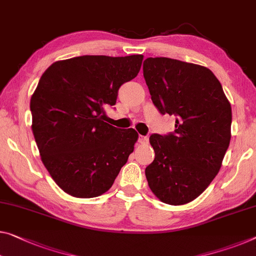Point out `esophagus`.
Returning <instances> with one entry per match:
<instances>
[{"label":"esophagus","instance_id":"1","mask_svg":"<svg viewBox=\"0 0 256 256\" xmlns=\"http://www.w3.org/2000/svg\"><path fill=\"white\" fill-rule=\"evenodd\" d=\"M138 142H140V144H146L148 143V136H140L138 137Z\"/></svg>","mask_w":256,"mask_h":256}]
</instances>
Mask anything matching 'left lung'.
I'll use <instances>...</instances> for the list:
<instances>
[{"label": "left lung", "instance_id": "obj_1", "mask_svg": "<svg viewBox=\"0 0 256 256\" xmlns=\"http://www.w3.org/2000/svg\"><path fill=\"white\" fill-rule=\"evenodd\" d=\"M143 76L161 114L175 116V130L152 134L156 158L145 168L161 202L184 205L210 186L231 138V105L210 70L166 57L146 58Z\"/></svg>", "mask_w": 256, "mask_h": 256}]
</instances>
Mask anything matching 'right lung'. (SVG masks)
<instances>
[{
	"instance_id": "right-lung-1",
	"label": "right lung",
	"mask_w": 256,
	"mask_h": 256,
	"mask_svg": "<svg viewBox=\"0 0 256 256\" xmlns=\"http://www.w3.org/2000/svg\"><path fill=\"white\" fill-rule=\"evenodd\" d=\"M142 54L78 56L54 62L30 98L32 130L42 162L62 191L94 198L112 186L138 134L104 121L124 82L136 78Z\"/></svg>"
}]
</instances>
